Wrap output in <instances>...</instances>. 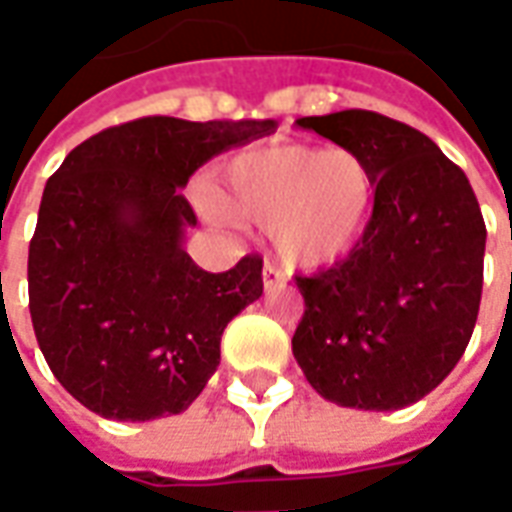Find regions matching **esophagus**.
Listing matches in <instances>:
<instances>
[{
    "label": "esophagus",
    "mask_w": 512,
    "mask_h": 512,
    "mask_svg": "<svg viewBox=\"0 0 512 512\" xmlns=\"http://www.w3.org/2000/svg\"><path fill=\"white\" fill-rule=\"evenodd\" d=\"M282 282H285V271L277 263H266V268H263V285L266 288H277Z\"/></svg>",
    "instance_id": "1"
}]
</instances>
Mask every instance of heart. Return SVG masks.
Masks as SVG:
<instances>
[{
  "mask_svg": "<svg viewBox=\"0 0 512 512\" xmlns=\"http://www.w3.org/2000/svg\"><path fill=\"white\" fill-rule=\"evenodd\" d=\"M373 200V169L345 147H252L216 175L219 208L241 222L271 227L279 255L299 266L343 257L365 230Z\"/></svg>",
  "mask_w": 512,
  "mask_h": 512,
  "instance_id": "heart-1",
  "label": "heart"
}]
</instances>
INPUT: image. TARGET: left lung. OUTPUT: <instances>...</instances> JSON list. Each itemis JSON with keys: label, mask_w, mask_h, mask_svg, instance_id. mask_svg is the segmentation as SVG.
<instances>
[{"label": "left lung", "mask_w": 512, "mask_h": 512, "mask_svg": "<svg viewBox=\"0 0 512 512\" xmlns=\"http://www.w3.org/2000/svg\"><path fill=\"white\" fill-rule=\"evenodd\" d=\"M296 123L365 158L376 200L348 257L296 277L304 315L293 356L337 406L406 408L450 376L472 340L483 296L480 202L463 169L400 120L345 109Z\"/></svg>", "instance_id": "1"}]
</instances>
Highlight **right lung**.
<instances>
[{
    "label": "right lung",
    "mask_w": 512,
    "mask_h": 512,
    "mask_svg": "<svg viewBox=\"0 0 512 512\" xmlns=\"http://www.w3.org/2000/svg\"><path fill=\"white\" fill-rule=\"evenodd\" d=\"M277 120L139 117L65 156L29 241V315L51 373L106 419L180 414L219 367L227 323L263 296V257L202 271L180 246V194L208 158Z\"/></svg>",
    "instance_id": "right-lung-1"
}]
</instances>
